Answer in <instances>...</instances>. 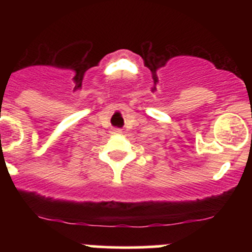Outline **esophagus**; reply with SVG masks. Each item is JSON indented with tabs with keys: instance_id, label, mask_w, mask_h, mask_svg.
I'll return each mask as SVG.
<instances>
[{
	"instance_id": "obj_1",
	"label": "esophagus",
	"mask_w": 252,
	"mask_h": 252,
	"mask_svg": "<svg viewBox=\"0 0 252 252\" xmlns=\"http://www.w3.org/2000/svg\"><path fill=\"white\" fill-rule=\"evenodd\" d=\"M112 131H113V134H121L122 133V129L114 128V129H112Z\"/></svg>"
}]
</instances>
